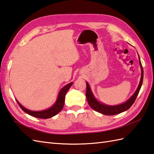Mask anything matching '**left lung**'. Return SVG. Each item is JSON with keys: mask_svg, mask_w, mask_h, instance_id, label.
Here are the masks:
<instances>
[{"mask_svg": "<svg viewBox=\"0 0 154 154\" xmlns=\"http://www.w3.org/2000/svg\"><path fill=\"white\" fill-rule=\"evenodd\" d=\"M139 57V55H138ZM139 58V62H140V66L141 68V78L140 80V83L138 84V86L136 89V91L134 93L132 96L130 97L128 100L125 101V103L117 105H108L104 104L103 103L99 101L95 97L94 95L93 94L90 85L86 82V98L87 101L88 102V104L90 105V107L94 109V111H97L100 112L101 114H103L105 115H115L121 113V112H124L131 107L132 104L134 103L136 97H137L138 93L140 90L142 82H143V77H144V70H143V68L142 66V63L140 61V59Z\"/></svg>", "mask_w": 154, "mask_h": 154, "instance_id": "obj_1", "label": "left lung"}]
</instances>
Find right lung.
<instances>
[{
    "label": "right lung",
    "mask_w": 154,
    "mask_h": 154,
    "mask_svg": "<svg viewBox=\"0 0 154 154\" xmlns=\"http://www.w3.org/2000/svg\"><path fill=\"white\" fill-rule=\"evenodd\" d=\"M72 84L73 82H70L61 88L59 93V95H58V97L55 103L51 106V107H49L47 109H45V110L39 111L29 110V109H26L23 107V106H22L18 101L16 100V101L19 105L20 108H21L23 111L26 112L27 114L32 116V117L39 118V119H49L51 117H53L54 116H55L56 115L59 113V112L63 109L64 104L65 95L66 94V92L68 91V90H69L70 88L71 87L72 85Z\"/></svg>",
    "instance_id": "add662e5"
}]
</instances>
